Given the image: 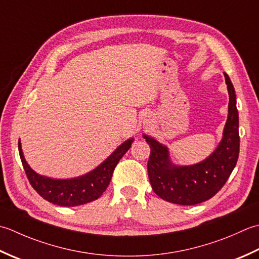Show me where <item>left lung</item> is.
<instances>
[{
    "instance_id": "8db88e82",
    "label": "left lung",
    "mask_w": 259,
    "mask_h": 259,
    "mask_svg": "<svg viewBox=\"0 0 259 259\" xmlns=\"http://www.w3.org/2000/svg\"><path fill=\"white\" fill-rule=\"evenodd\" d=\"M225 73L229 94L228 119L219 146L208 159L190 166H176L168 151L152 137L144 135L151 146L147 171L153 191L165 201L192 205L207 201L225 186L239 155V120L236 94L229 76Z\"/></svg>"
}]
</instances>
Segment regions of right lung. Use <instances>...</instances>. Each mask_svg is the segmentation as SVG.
<instances>
[{"label": "right lung", "mask_w": 259, "mask_h": 259, "mask_svg": "<svg viewBox=\"0 0 259 259\" xmlns=\"http://www.w3.org/2000/svg\"><path fill=\"white\" fill-rule=\"evenodd\" d=\"M132 142L133 139L124 142L106 161H104L94 171L82 177L67 179V180H55L35 173L24 159L20 141L19 153L30 184L42 198L62 207H76V205L92 202L102 196L112 180L116 165L130 150Z\"/></svg>", "instance_id": "1"}]
</instances>
